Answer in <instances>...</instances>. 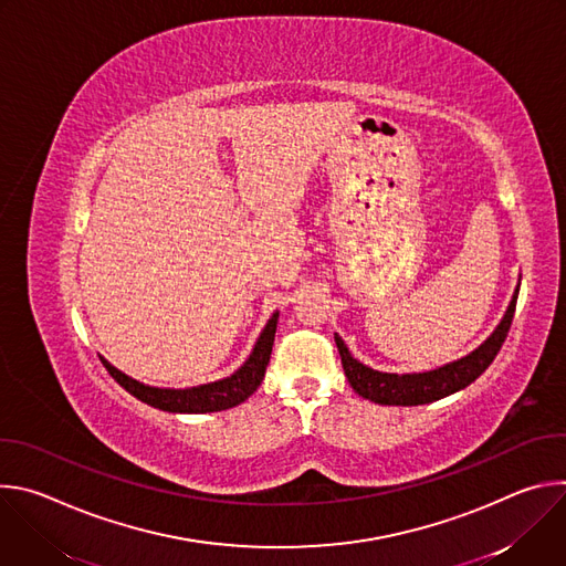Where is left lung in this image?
<instances>
[{"label": "left lung", "mask_w": 566, "mask_h": 566, "mask_svg": "<svg viewBox=\"0 0 566 566\" xmlns=\"http://www.w3.org/2000/svg\"><path fill=\"white\" fill-rule=\"evenodd\" d=\"M517 293L520 286L513 293V300L497 325V329L483 340L472 354L448 363L443 367L421 371V374H387V371H376L360 360H356L345 340L336 336V345L340 352L343 369L354 387L356 394H360L367 400L378 402V406H426V402L446 398L470 382H474L483 371L489 369V365L495 360L497 352L502 349L511 322L515 315V304H517Z\"/></svg>", "instance_id": "1"}]
</instances>
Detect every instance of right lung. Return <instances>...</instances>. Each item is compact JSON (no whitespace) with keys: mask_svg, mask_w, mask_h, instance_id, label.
I'll return each mask as SVG.
<instances>
[{"mask_svg":"<svg viewBox=\"0 0 566 566\" xmlns=\"http://www.w3.org/2000/svg\"><path fill=\"white\" fill-rule=\"evenodd\" d=\"M277 315L280 313L275 311L271 315V319L266 322V327H264L262 336L258 338L255 349L249 356V360L241 365L232 376L208 382V385L188 387V389L149 387V385H143V382L125 376L123 371L112 367L105 358H103V365L107 367V371L120 387H125L132 396L147 402V406H151V408H158L164 412H179V415L221 412V410L239 406V402H244L262 385L269 360H271V352H273Z\"/></svg>","mask_w":566,"mask_h":566,"instance_id":"obj_1","label":"right lung"}]
</instances>
